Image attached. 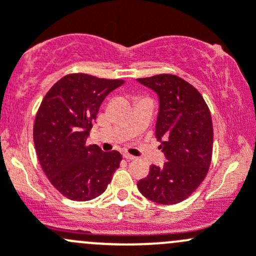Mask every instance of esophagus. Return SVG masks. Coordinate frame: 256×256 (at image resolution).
I'll list each match as a JSON object with an SVG mask.
<instances>
[{
	"mask_svg": "<svg viewBox=\"0 0 256 256\" xmlns=\"http://www.w3.org/2000/svg\"><path fill=\"white\" fill-rule=\"evenodd\" d=\"M122 156H124V158H126V160H128V161H132V160L136 158L135 156H132V154H128V152H124Z\"/></svg>",
	"mask_w": 256,
	"mask_h": 256,
	"instance_id": "1",
	"label": "esophagus"
}]
</instances>
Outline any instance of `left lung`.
I'll return each mask as SVG.
<instances>
[{
    "mask_svg": "<svg viewBox=\"0 0 256 256\" xmlns=\"http://www.w3.org/2000/svg\"><path fill=\"white\" fill-rule=\"evenodd\" d=\"M158 98L157 140L167 161L152 164L138 182L141 193L160 204H176L203 182L210 166L213 124L204 99L194 86L172 74L138 79Z\"/></svg>",
    "mask_w": 256,
    "mask_h": 256,
    "instance_id": "8db88e82",
    "label": "left lung"
}]
</instances>
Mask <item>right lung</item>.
I'll list each match as a JSON object with an SVG mask.
<instances>
[{
    "mask_svg": "<svg viewBox=\"0 0 256 256\" xmlns=\"http://www.w3.org/2000/svg\"><path fill=\"white\" fill-rule=\"evenodd\" d=\"M124 80L69 74L56 82L38 110L33 140L52 184L66 198L85 202L105 192L118 168L120 152L86 144L102 100Z\"/></svg>",
    "mask_w": 256,
    "mask_h": 256,
    "instance_id": "1",
    "label": "right lung"
}]
</instances>
